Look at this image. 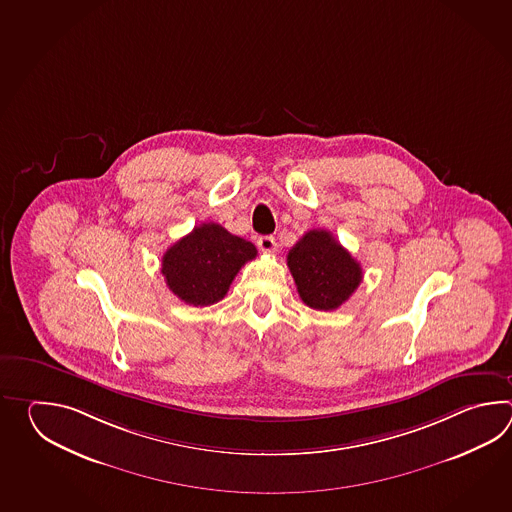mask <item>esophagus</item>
<instances>
[{
  "label": "esophagus",
  "instance_id": "esophagus-1",
  "mask_svg": "<svg viewBox=\"0 0 512 512\" xmlns=\"http://www.w3.org/2000/svg\"><path fill=\"white\" fill-rule=\"evenodd\" d=\"M258 247H260L261 252L272 254V252L276 251V240L272 236H260L258 238Z\"/></svg>",
  "mask_w": 512,
  "mask_h": 512
}]
</instances>
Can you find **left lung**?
Listing matches in <instances>:
<instances>
[{
    "label": "left lung",
    "mask_w": 512,
    "mask_h": 512,
    "mask_svg": "<svg viewBox=\"0 0 512 512\" xmlns=\"http://www.w3.org/2000/svg\"><path fill=\"white\" fill-rule=\"evenodd\" d=\"M287 265L302 302L318 311H333L357 291L362 267L331 232L309 230L287 254Z\"/></svg>",
    "instance_id": "1"
}]
</instances>
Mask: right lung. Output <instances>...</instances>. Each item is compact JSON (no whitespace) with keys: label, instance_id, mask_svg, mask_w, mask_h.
<instances>
[{"label":"right lung","instance_id":"obj_1","mask_svg":"<svg viewBox=\"0 0 512 512\" xmlns=\"http://www.w3.org/2000/svg\"><path fill=\"white\" fill-rule=\"evenodd\" d=\"M256 254L251 241L218 223H201L164 252L161 272L179 300L205 307L225 298L236 274Z\"/></svg>","mask_w":512,"mask_h":512}]
</instances>
